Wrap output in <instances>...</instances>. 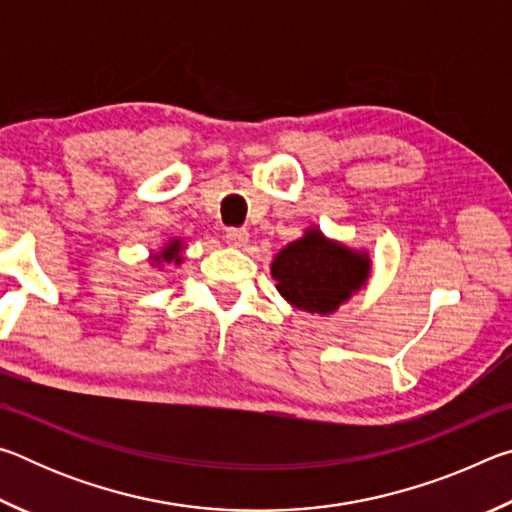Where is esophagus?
Returning a JSON list of instances; mask_svg holds the SVG:
<instances>
[{"label":"esophagus","mask_w":512,"mask_h":512,"mask_svg":"<svg viewBox=\"0 0 512 512\" xmlns=\"http://www.w3.org/2000/svg\"><path fill=\"white\" fill-rule=\"evenodd\" d=\"M248 237L250 235H248L246 228H228V230H225V241H228L230 246H237V248L246 246Z\"/></svg>","instance_id":"34e87169"}]
</instances>
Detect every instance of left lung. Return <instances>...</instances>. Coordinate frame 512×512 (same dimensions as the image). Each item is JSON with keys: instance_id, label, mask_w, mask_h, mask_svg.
<instances>
[{"instance_id": "1", "label": "left lung", "mask_w": 512, "mask_h": 512, "mask_svg": "<svg viewBox=\"0 0 512 512\" xmlns=\"http://www.w3.org/2000/svg\"><path fill=\"white\" fill-rule=\"evenodd\" d=\"M370 271L368 257L327 241L318 230L280 250L271 266L277 291L291 305L329 314L354 291L361 289Z\"/></svg>"}]
</instances>
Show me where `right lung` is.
<instances>
[{
  "label": "right lung",
  "instance_id": "add662e5",
  "mask_svg": "<svg viewBox=\"0 0 512 512\" xmlns=\"http://www.w3.org/2000/svg\"><path fill=\"white\" fill-rule=\"evenodd\" d=\"M178 253H180V241H171V244L162 250V255H155V259H158V262H160V257H162L164 262H171V259H176V262H180Z\"/></svg>",
  "mask_w": 512,
  "mask_h": 512
}]
</instances>
